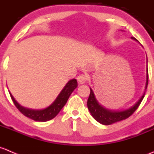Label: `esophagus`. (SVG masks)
<instances>
[{
  "label": "esophagus",
  "mask_w": 154,
  "mask_h": 154,
  "mask_svg": "<svg viewBox=\"0 0 154 154\" xmlns=\"http://www.w3.org/2000/svg\"><path fill=\"white\" fill-rule=\"evenodd\" d=\"M88 77H87L85 75H83V74L79 75L77 78V81L79 84H85V82L88 81Z\"/></svg>",
  "instance_id": "1"
}]
</instances>
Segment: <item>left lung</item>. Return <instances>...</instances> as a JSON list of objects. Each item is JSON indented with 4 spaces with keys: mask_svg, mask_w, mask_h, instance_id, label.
Segmentation results:
<instances>
[{
    "mask_svg": "<svg viewBox=\"0 0 154 154\" xmlns=\"http://www.w3.org/2000/svg\"><path fill=\"white\" fill-rule=\"evenodd\" d=\"M132 39L136 40V39H135L134 37H132ZM147 85H148V71H147V80H146L145 90L147 89ZM144 94H145V92L143 94L139 100L133 106L127 109V110L112 111L105 109L101 105L99 104L97 100H96V97L94 96L92 89H91V93H90V96L88 97L87 104H88V108L91 112V115L94 117L96 121H98L100 124H103V125H110L114 123L127 119L129 116H131L139 106L140 103H141L143 98L144 97Z\"/></svg>",
    "mask_w": 154,
    "mask_h": 154,
    "instance_id": "8db88e82",
    "label": "left lung"
}]
</instances>
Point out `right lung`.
Segmentation results:
<instances>
[{
  "label": "right lung",
  "mask_w": 154,
  "mask_h": 154,
  "mask_svg": "<svg viewBox=\"0 0 154 154\" xmlns=\"http://www.w3.org/2000/svg\"><path fill=\"white\" fill-rule=\"evenodd\" d=\"M77 86L78 83L76 79L69 80L67 82V84L65 85L64 88H63L61 92L57 96L54 103L50 105L48 107L45 108L44 109H41V110H34V109H27V108L23 107L15 100L14 97H13V95L10 93V94L13 103H14L16 107L19 109L21 113L35 121L45 122V121H50V120L53 119L54 117L57 116V114L60 112L62 108L66 103L70 94L77 88Z\"/></svg>",
  "instance_id": "add662e5"
}]
</instances>
